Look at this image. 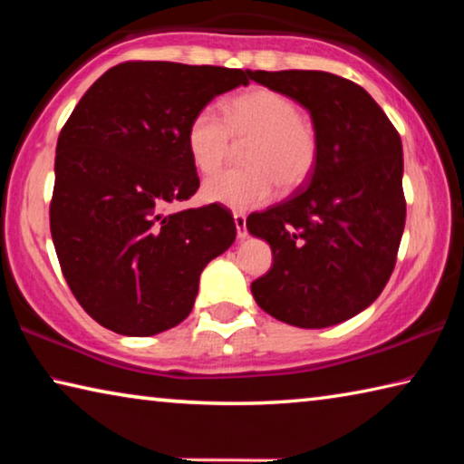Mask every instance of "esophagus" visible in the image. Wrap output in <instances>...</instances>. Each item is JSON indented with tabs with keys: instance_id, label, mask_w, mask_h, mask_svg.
<instances>
[{
	"instance_id": "34e87169",
	"label": "esophagus",
	"mask_w": 464,
	"mask_h": 464,
	"mask_svg": "<svg viewBox=\"0 0 464 464\" xmlns=\"http://www.w3.org/2000/svg\"><path fill=\"white\" fill-rule=\"evenodd\" d=\"M235 227H237V237L246 239L247 237V217L243 213H233Z\"/></svg>"
}]
</instances>
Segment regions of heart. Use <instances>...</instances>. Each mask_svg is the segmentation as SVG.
I'll return each instance as SVG.
<instances>
[{"mask_svg": "<svg viewBox=\"0 0 464 464\" xmlns=\"http://www.w3.org/2000/svg\"><path fill=\"white\" fill-rule=\"evenodd\" d=\"M235 143H247V168L223 171L202 186L208 202L233 210L264 207L282 190H295L311 178L319 161V132L296 102L278 90L256 88L223 104V119L213 108L196 112L186 129V147L200 174L225 166Z\"/></svg>", "mask_w": 464, "mask_h": 464, "instance_id": "heart-1", "label": "heart"}]
</instances>
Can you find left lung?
Returning <instances> with one entry per match:
<instances>
[{
	"mask_svg": "<svg viewBox=\"0 0 464 464\" xmlns=\"http://www.w3.org/2000/svg\"><path fill=\"white\" fill-rule=\"evenodd\" d=\"M249 77L307 108L321 143L307 184L247 217L274 260L251 295L290 325L342 324L376 301L395 268L405 227L401 137L371 93L345 77L303 69Z\"/></svg>",
	"mask_w": 464,
	"mask_h": 464,
	"instance_id": "8db88e82",
	"label": "left lung"
}]
</instances>
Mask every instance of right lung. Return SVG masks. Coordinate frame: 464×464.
I'll return each instance as SVG.
<instances>
[{"label":"right lung","instance_id":"obj_1","mask_svg":"<svg viewBox=\"0 0 464 464\" xmlns=\"http://www.w3.org/2000/svg\"><path fill=\"white\" fill-rule=\"evenodd\" d=\"M251 72L127 61L83 93L54 157L51 235L69 288L121 335L166 332L190 315L200 272L237 235L221 204L168 213L200 186L186 147L192 116Z\"/></svg>","mask_w":464,"mask_h":464}]
</instances>
